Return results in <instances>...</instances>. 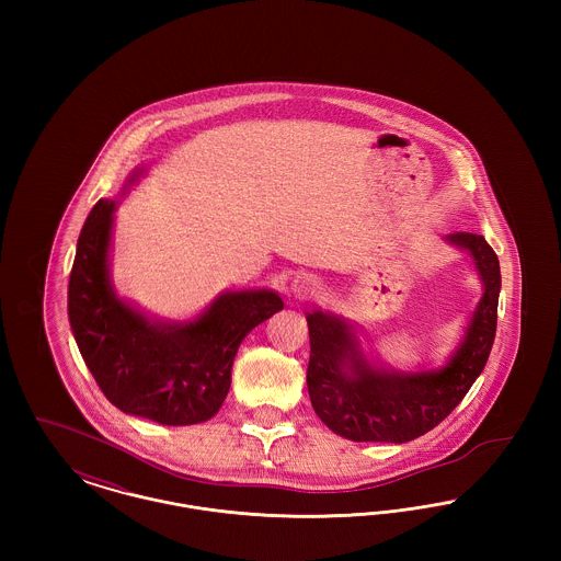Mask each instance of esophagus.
I'll return each mask as SVG.
<instances>
[{"instance_id": "obj_1", "label": "esophagus", "mask_w": 561, "mask_h": 561, "mask_svg": "<svg viewBox=\"0 0 561 561\" xmlns=\"http://www.w3.org/2000/svg\"><path fill=\"white\" fill-rule=\"evenodd\" d=\"M293 290L298 298H311L320 293V282L313 275H298L293 282Z\"/></svg>"}]
</instances>
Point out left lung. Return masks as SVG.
<instances>
[{
    "mask_svg": "<svg viewBox=\"0 0 561 561\" xmlns=\"http://www.w3.org/2000/svg\"><path fill=\"white\" fill-rule=\"evenodd\" d=\"M444 240L469 254L483 294L460 343L439 368L393 370L368 357L351 321L330 311L307 313L311 357L307 387L316 414L351 442L405 444L437 427L480 376L496 334L501 265L494 250L476 233Z\"/></svg>",
    "mask_w": 561,
    "mask_h": 561,
    "instance_id": "1",
    "label": "left lung"
}]
</instances>
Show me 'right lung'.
<instances>
[{"instance_id": "1", "label": "right lung", "mask_w": 561, "mask_h": 561, "mask_svg": "<svg viewBox=\"0 0 561 561\" xmlns=\"http://www.w3.org/2000/svg\"><path fill=\"white\" fill-rule=\"evenodd\" d=\"M145 174L136 168L124 193ZM117 202L88 214L69 277V321L88 370L115 408L168 427L197 425L220 410L231 368L252 328L284 309L268 288L222 293L193 320H156L115 293L108 252Z\"/></svg>"}]
</instances>
